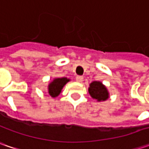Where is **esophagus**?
<instances>
[{"mask_svg":"<svg viewBox=\"0 0 149 149\" xmlns=\"http://www.w3.org/2000/svg\"><path fill=\"white\" fill-rule=\"evenodd\" d=\"M83 76H80V75H78V76H76V81L77 82H82V80H83Z\"/></svg>","mask_w":149,"mask_h":149,"instance_id":"1","label":"esophagus"}]
</instances>
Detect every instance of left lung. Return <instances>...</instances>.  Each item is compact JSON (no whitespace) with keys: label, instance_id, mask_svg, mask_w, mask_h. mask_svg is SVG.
Masks as SVG:
<instances>
[{"label":"left lung","instance_id":"left-lung-1","mask_svg":"<svg viewBox=\"0 0 149 149\" xmlns=\"http://www.w3.org/2000/svg\"><path fill=\"white\" fill-rule=\"evenodd\" d=\"M89 92L91 97L98 101H104L109 98V93L105 86L99 81H94L90 84Z\"/></svg>","mask_w":149,"mask_h":149}]
</instances>
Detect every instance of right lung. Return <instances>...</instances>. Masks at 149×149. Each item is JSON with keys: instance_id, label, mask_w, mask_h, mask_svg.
<instances>
[{"instance_id": "right-lung-1", "label": "right lung", "mask_w": 149, "mask_h": 149, "mask_svg": "<svg viewBox=\"0 0 149 149\" xmlns=\"http://www.w3.org/2000/svg\"><path fill=\"white\" fill-rule=\"evenodd\" d=\"M70 79L67 78H58L54 79V80L49 84V94L51 97H56L60 95L61 89H63L64 85Z\"/></svg>"}]
</instances>
